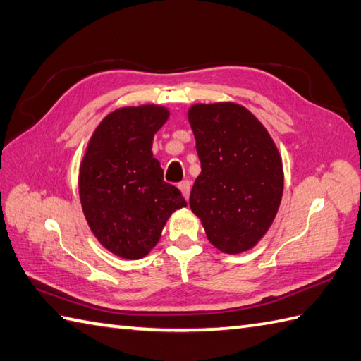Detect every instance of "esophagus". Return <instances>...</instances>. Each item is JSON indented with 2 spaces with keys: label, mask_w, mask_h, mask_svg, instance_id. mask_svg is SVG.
<instances>
[{
  "label": "esophagus",
  "mask_w": 361,
  "mask_h": 361,
  "mask_svg": "<svg viewBox=\"0 0 361 361\" xmlns=\"http://www.w3.org/2000/svg\"><path fill=\"white\" fill-rule=\"evenodd\" d=\"M179 190L182 191L183 197H185V200L188 201V197H190V190H191V183H190V180H182V182L179 183Z\"/></svg>",
  "instance_id": "obj_1"
}]
</instances>
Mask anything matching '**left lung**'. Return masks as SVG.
<instances>
[{"label":"left lung","mask_w":361,"mask_h":361,"mask_svg":"<svg viewBox=\"0 0 361 361\" xmlns=\"http://www.w3.org/2000/svg\"><path fill=\"white\" fill-rule=\"evenodd\" d=\"M188 121L201 160L190 209L219 251H249L268 232L282 201L283 168L274 140L235 102L191 106Z\"/></svg>","instance_id":"obj_1"}]
</instances>
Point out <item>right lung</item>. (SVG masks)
Segmentation results:
<instances>
[{"instance_id": "add662e5", "label": "right lung", "mask_w": 361, "mask_h": 361, "mask_svg": "<svg viewBox=\"0 0 361 361\" xmlns=\"http://www.w3.org/2000/svg\"><path fill=\"white\" fill-rule=\"evenodd\" d=\"M170 110L156 104L121 107L94 129L79 168L85 219L107 251L137 260L149 254L171 213L185 207L180 191L164 180L152 156L154 134Z\"/></svg>"}]
</instances>
